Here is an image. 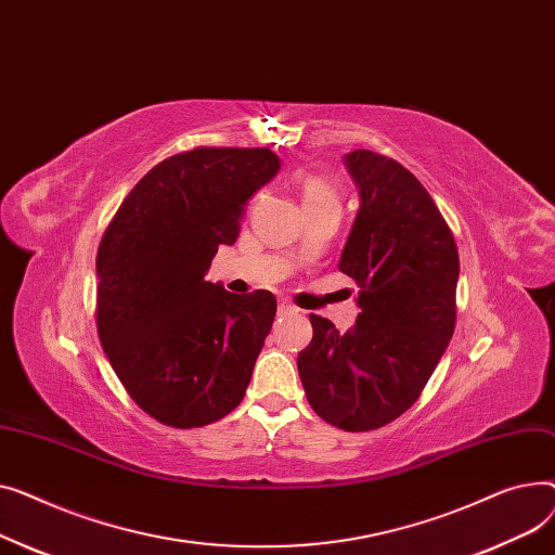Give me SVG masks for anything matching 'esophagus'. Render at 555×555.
Returning a JSON list of instances; mask_svg holds the SVG:
<instances>
[{"label": "esophagus", "instance_id": "1", "mask_svg": "<svg viewBox=\"0 0 555 555\" xmlns=\"http://www.w3.org/2000/svg\"><path fill=\"white\" fill-rule=\"evenodd\" d=\"M278 313H280V315H293V313H298V309H296V307H293L291 302L282 300V302L278 305Z\"/></svg>", "mask_w": 555, "mask_h": 555}]
</instances>
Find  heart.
Instances as JSON below:
<instances>
[{"mask_svg":"<svg viewBox=\"0 0 555 555\" xmlns=\"http://www.w3.org/2000/svg\"><path fill=\"white\" fill-rule=\"evenodd\" d=\"M296 181H298V188H300L302 206L327 202V199H338V192L334 190V185L327 183L324 179H320V177L296 175Z\"/></svg>","mask_w":555,"mask_h":555,"instance_id":"b5f03b06","label":"heart"}]
</instances>
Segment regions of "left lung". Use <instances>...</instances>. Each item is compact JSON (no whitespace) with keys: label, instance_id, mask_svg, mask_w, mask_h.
<instances>
[{"label":"left lung","instance_id":"1","mask_svg":"<svg viewBox=\"0 0 555 555\" xmlns=\"http://www.w3.org/2000/svg\"><path fill=\"white\" fill-rule=\"evenodd\" d=\"M343 163L361 206L338 269L361 288V313L345 334L311 315L298 372L318 416L367 433L401 416L441 361L457 313L460 255L428 190L401 163L370 150Z\"/></svg>","mask_w":555,"mask_h":555}]
</instances>
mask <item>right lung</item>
<instances>
[{
	"instance_id": "add662e5",
	"label": "right lung",
	"mask_w": 555,
	"mask_h": 555,
	"mask_svg": "<svg viewBox=\"0 0 555 555\" xmlns=\"http://www.w3.org/2000/svg\"><path fill=\"white\" fill-rule=\"evenodd\" d=\"M280 166L267 147L170 156L127 194L98 246L101 345L129 397L166 426H208L246 395L278 302L262 288L235 296L206 273Z\"/></svg>"
}]
</instances>
